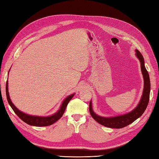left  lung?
Segmentation results:
<instances>
[{
    "instance_id": "obj_1",
    "label": "left lung",
    "mask_w": 159,
    "mask_h": 159,
    "mask_svg": "<svg viewBox=\"0 0 159 159\" xmlns=\"http://www.w3.org/2000/svg\"><path fill=\"white\" fill-rule=\"evenodd\" d=\"M136 56L138 57L140 63H141L142 72L143 77V80H144V87H143V95L138 106L131 112L124 114V115L106 118L95 114L93 109H92L91 102H90L89 103V112L91 116L98 123L104 125L105 127L110 128L120 129L127 126V125L132 123L133 122H134L136 119H138L139 117L142 115L147 108L148 104L150 92V80L149 75L145 68L143 57L141 53L138 50H136Z\"/></svg>"
}]
</instances>
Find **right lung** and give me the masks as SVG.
Returning <instances> with one entry per match:
<instances>
[{
	"instance_id": "add662e5",
	"label": "right lung",
	"mask_w": 159,
	"mask_h": 159,
	"mask_svg": "<svg viewBox=\"0 0 159 159\" xmlns=\"http://www.w3.org/2000/svg\"><path fill=\"white\" fill-rule=\"evenodd\" d=\"M6 95H7V99L8 101L10 106L11 107V108L16 113L17 115L19 116V118L25 122V123H27L30 125H32V126H36V127H45L48 126V125H51L55 123L57 120H58L64 114L66 106H67L69 102L71 100V99L73 98L75 94H72L71 95H69L68 97L65 99V100L63 102L61 106V108L60 110L55 113V114L50 116L47 117H41V116H31L28 115V114H25L20 111L14 104L11 101V99L9 98V92H8V81H7L6 83Z\"/></svg>"
}]
</instances>
